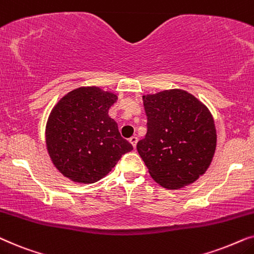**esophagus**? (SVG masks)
<instances>
[{
  "label": "esophagus",
  "mask_w": 254,
  "mask_h": 254,
  "mask_svg": "<svg viewBox=\"0 0 254 254\" xmlns=\"http://www.w3.org/2000/svg\"><path fill=\"white\" fill-rule=\"evenodd\" d=\"M129 141L131 143V145H132L133 146V148H136V146H137V143H138V138L136 137V136H132L129 139Z\"/></svg>",
  "instance_id": "esophagus-1"
}]
</instances>
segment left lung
Returning a JSON list of instances; mask_svg holds the SVG:
<instances>
[{
	"label": "left lung",
	"instance_id": "1",
	"mask_svg": "<svg viewBox=\"0 0 254 254\" xmlns=\"http://www.w3.org/2000/svg\"><path fill=\"white\" fill-rule=\"evenodd\" d=\"M147 132L138 153L151 177L162 187L177 189L207 171L216 148L210 111L185 90H164L143 96Z\"/></svg>",
	"mask_w": 254,
	"mask_h": 254
}]
</instances>
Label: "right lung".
I'll use <instances>...</instances> for the list:
<instances>
[{
	"instance_id": "add662e5",
	"label": "right lung",
	"mask_w": 254,
	"mask_h": 254,
	"mask_svg": "<svg viewBox=\"0 0 254 254\" xmlns=\"http://www.w3.org/2000/svg\"><path fill=\"white\" fill-rule=\"evenodd\" d=\"M117 96L97 87L77 88L54 107L46 145L56 167L70 180L93 184L109 173L132 145L121 137L108 111Z\"/></svg>"
}]
</instances>
